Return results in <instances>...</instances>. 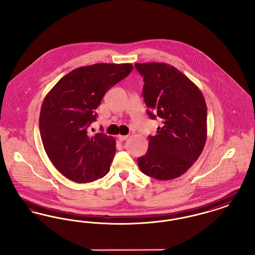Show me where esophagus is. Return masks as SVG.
I'll return each mask as SVG.
<instances>
[{"mask_svg":"<svg viewBox=\"0 0 255 255\" xmlns=\"http://www.w3.org/2000/svg\"><path fill=\"white\" fill-rule=\"evenodd\" d=\"M118 137H119V139H120L121 141H123V140H125V139L128 138V135H122V134H120Z\"/></svg>","mask_w":255,"mask_h":255,"instance_id":"esophagus-1","label":"esophagus"}]
</instances>
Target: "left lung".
Returning a JSON list of instances; mask_svg holds the SVG:
<instances>
[{
    "label": "left lung",
    "instance_id": "8db88e82",
    "mask_svg": "<svg viewBox=\"0 0 255 255\" xmlns=\"http://www.w3.org/2000/svg\"><path fill=\"white\" fill-rule=\"evenodd\" d=\"M134 67L143 77L148 116L162 120L157 134L149 135L138 167L159 181L176 179L192 166L206 144V100L199 88L169 64L136 63Z\"/></svg>",
    "mask_w": 255,
    "mask_h": 255
}]
</instances>
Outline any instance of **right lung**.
Masks as SVG:
<instances>
[{"label":"right lung","instance_id":"1","mask_svg":"<svg viewBox=\"0 0 255 255\" xmlns=\"http://www.w3.org/2000/svg\"><path fill=\"white\" fill-rule=\"evenodd\" d=\"M132 64H94L66 74L46 96L39 129L45 151L56 169L73 182L103 178L116 154V140L88 133L96 110L114 85L129 75ZM102 130V129H101Z\"/></svg>","mask_w":255,"mask_h":255}]
</instances>
